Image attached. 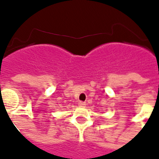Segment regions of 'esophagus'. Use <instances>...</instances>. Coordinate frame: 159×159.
Listing matches in <instances>:
<instances>
[{
  "label": "esophagus",
  "instance_id": "34e87169",
  "mask_svg": "<svg viewBox=\"0 0 159 159\" xmlns=\"http://www.w3.org/2000/svg\"><path fill=\"white\" fill-rule=\"evenodd\" d=\"M78 105H79V107H85V106H86V103L83 102V101H80L79 103H78Z\"/></svg>",
  "mask_w": 159,
  "mask_h": 159
}]
</instances>
